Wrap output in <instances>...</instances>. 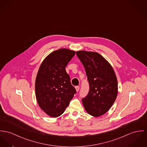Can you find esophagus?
Listing matches in <instances>:
<instances>
[{
	"instance_id": "1",
	"label": "esophagus",
	"mask_w": 147,
	"mask_h": 147,
	"mask_svg": "<svg viewBox=\"0 0 147 147\" xmlns=\"http://www.w3.org/2000/svg\"><path fill=\"white\" fill-rule=\"evenodd\" d=\"M79 88H80V87H79V86H76V89L77 92H78V91H79Z\"/></svg>"
}]
</instances>
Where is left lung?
I'll return each mask as SVG.
<instances>
[{
	"instance_id": "8db88e82",
	"label": "left lung",
	"mask_w": 147,
	"mask_h": 147,
	"mask_svg": "<svg viewBox=\"0 0 147 147\" xmlns=\"http://www.w3.org/2000/svg\"><path fill=\"white\" fill-rule=\"evenodd\" d=\"M77 55L85 68L90 90L82 101L87 112L98 117L109 111L117 95V80L113 68L95 52L79 51Z\"/></svg>"
}]
</instances>
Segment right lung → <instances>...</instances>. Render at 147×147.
I'll use <instances>...</instances> for the list:
<instances>
[{
  "instance_id": "obj_1",
  "label": "right lung",
  "mask_w": 147,
  "mask_h": 147,
  "mask_svg": "<svg viewBox=\"0 0 147 147\" xmlns=\"http://www.w3.org/2000/svg\"><path fill=\"white\" fill-rule=\"evenodd\" d=\"M75 54L67 49L54 51L44 60L38 71L35 82L37 101L51 117L63 114L77 92L65 70Z\"/></svg>"
}]
</instances>
